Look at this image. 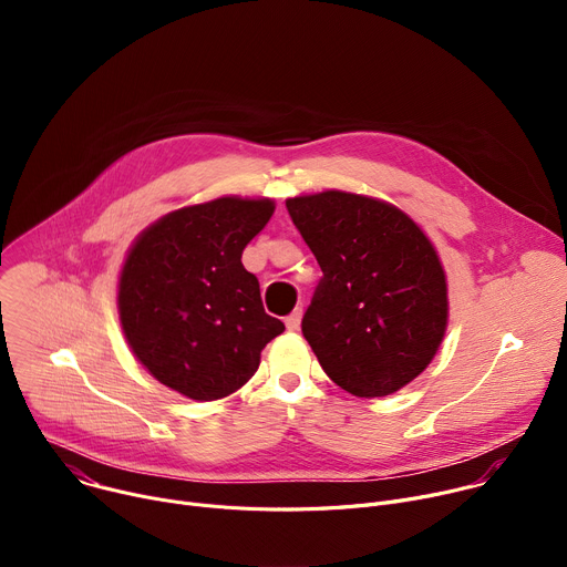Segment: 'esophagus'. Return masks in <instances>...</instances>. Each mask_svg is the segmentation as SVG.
Wrapping results in <instances>:
<instances>
[{
	"label": "esophagus",
	"instance_id": "esophagus-1",
	"mask_svg": "<svg viewBox=\"0 0 567 567\" xmlns=\"http://www.w3.org/2000/svg\"><path fill=\"white\" fill-rule=\"evenodd\" d=\"M300 318H302V309H293V311L285 318V326H287V330H291V332L300 330Z\"/></svg>",
	"mask_w": 567,
	"mask_h": 567
}]
</instances>
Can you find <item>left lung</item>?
<instances>
[{"instance_id": "8db88e82", "label": "left lung", "mask_w": 567, "mask_h": 567, "mask_svg": "<svg viewBox=\"0 0 567 567\" xmlns=\"http://www.w3.org/2000/svg\"><path fill=\"white\" fill-rule=\"evenodd\" d=\"M322 278L302 337L354 396H385L433 361L449 320L446 276L424 230L392 204L326 190L287 199Z\"/></svg>"}]
</instances>
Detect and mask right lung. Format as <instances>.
I'll return each instance as SVG.
<instances>
[{
    "mask_svg": "<svg viewBox=\"0 0 567 567\" xmlns=\"http://www.w3.org/2000/svg\"><path fill=\"white\" fill-rule=\"evenodd\" d=\"M274 210L271 199L219 197L168 213L136 237L118 278V316L156 381L215 401L256 374L285 326L265 311L241 251Z\"/></svg>",
    "mask_w": 567,
    "mask_h": 567,
    "instance_id": "1",
    "label": "right lung"
}]
</instances>
